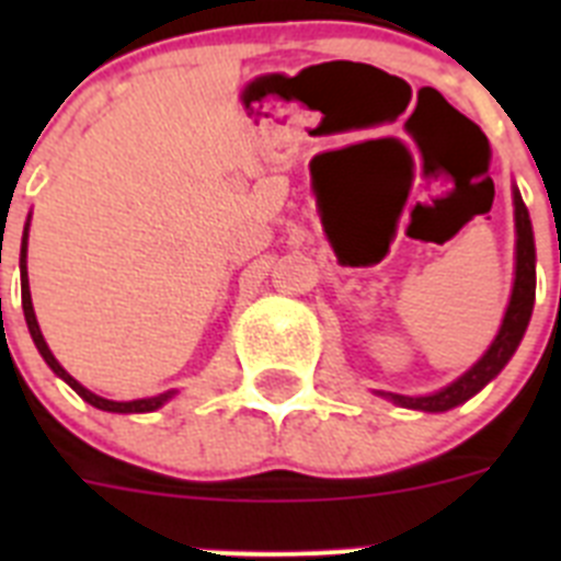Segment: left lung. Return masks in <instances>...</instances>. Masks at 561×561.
Returning a JSON list of instances; mask_svg holds the SVG:
<instances>
[{"label": "left lung", "mask_w": 561, "mask_h": 561, "mask_svg": "<svg viewBox=\"0 0 561 561\" xmlns=\"http://www.w3.org/2000/svg\"><path fill=\"white\" fill-rule=\"evenodd\" d=\"M514 219H517V277H514L512 304H508V309H505L503 325H500V334L494 336L492 348L485 351L483 359H480L472 370H466L458 381H453L449 388L438 390V393L433 396L385 393L390 396L396 404L410 410H424V413H444V410L458 408V404H463L466 399H472L480 388H485V385H489V381L505 368V362L514 356L525 329H528V320H531L534 291H537V270H534L537 252H534L531 219H528V210H525L523 196H519V193H514Z\"/></svg>", "instance_id": "left-lung-1"}]
</instances>
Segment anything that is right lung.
Masks as SVG:
<instances>
[{"label": "right lung", "mask_w": 561, "mask_h": 561, "mask_svg": "<svg viewBox=\"0 0 561 561\" xmlns=\"http://www.w3.org/2000/svg\"><path fill=\"white\" fill-rule=\"evenodd\" d=\"M22 309H24V320H27V329H30V336H33V342H36L38 354L44 356V362H47L49 368L56 370L58 376H61L64 381H67L69 388L76 390L78 396H81L83 401H89L92 408L98 410H106V413H151V410L162 408L168 399L173 396V390H168V393H160L153 396V399H137V401H108V399H101V396L89 393L87 388H83L81 381H76L72 376L67 374V370L58 365V359L53 356V351L47 348V342H44L42 336V329H38L36 323V311H33V300H30V286H27V227H24V238H22Z\"/></svg>", "instance_id": "1"}]
</instances>
